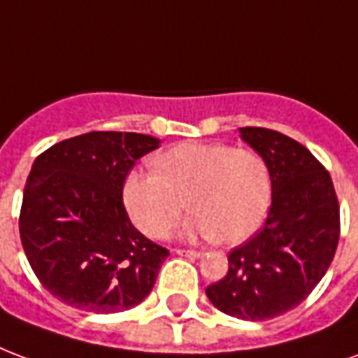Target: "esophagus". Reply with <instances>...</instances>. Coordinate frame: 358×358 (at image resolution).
I'll use <instances>...</instances> for the list:
<instances>
[{
  "instance_id": "34e87169",
  "label": "esophagus",
  "mask_w": 358,
  "mask_h": 358,
  "mask_svg": "<svg viewBox=\"0 0 358 358\" xmlns=\"http://www.w3.org/2000/svg\"><path fill=\"white\" fill-rule=\"evenodd\" d=\"M177 255H181V257H190V259H200L203 252L196 251V249H176Z\"/></svg>"
}]
</instances>
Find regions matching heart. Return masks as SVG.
Returning a JSON list of instances; mask_svg holds the SVG:
<instances>
[{
    "mask_svg": "<svg viewBox=\"0 0 358 358\" xmlns=\"http://www.w3.org/2000/svg\"><path fill=\"white\" fill-rule=\"evenodd\" d=\"M155 171L134 169L122 185L131 222L149 238H164L185 211L181 236H217L241 243L264 222L271 200L270 169L259 152L224 143H179L155 158Z\"/></svg>",
    "mask_w": 358,
    "mask_h": 358,
    "instance_id": "obj_1",
    "label": "heart"
}]
</instances>
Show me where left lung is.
I'll return each instance as SVG.
<instances>
[{"label":"left lung","mask_w":358,"mask_h":358,"mask_svg":"<svg viewBox=\"0 0 358 358\" xmlns=\"http://www.w3.org/2000/svg\"><path fill=\"white\" fill-rule=\"evenodd\" d=\"M270 169L264 227L228 255V273L206 294L217 310L266 321L296 308L329 270L340 240V206L330 173L310 150L268 128H240Z\"/></svg>","instance_id":"obj_1"}]
</instances>
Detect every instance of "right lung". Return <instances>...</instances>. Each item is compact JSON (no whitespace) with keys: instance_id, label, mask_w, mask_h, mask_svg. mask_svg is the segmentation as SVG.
Returning a JSON list of instances; mask_svg holds the SVG:
<instances>
[{"instance_id":"1","label":"right lung","mask_w":358,"mask_h":358,"mask_svg":"<svg viewBox=\"0 0 358 358\" xmlns=\"http://www.w3.org/2000/svg\"><path fill=\"white\" fill-rule=\"evenodd\" d=\"M158 143L134 131H88L36 158L24 187L20 240L37 279L60 302L117 313L152 291L169 252L131 224L122 185Z\"/></svg>"}]
</instances>
